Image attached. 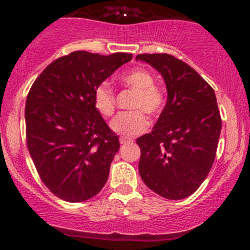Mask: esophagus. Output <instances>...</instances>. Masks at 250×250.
I'll return each instance as SVG.
<instances>
[{
  "instance_id": "1",
  "label": "esophagus",
  "mask_w": 250,
  "mask_h": 250,
  "mask_svg": "<svg viewBox=\"0 0 250 250\" xmlns=\"http://www.w3.org/2000/svg\"><path fill=\"white\" fill-rule=\"evenodd\" d=\"M131 140L129 139V137H125V136H121L120 137V143L121 145H125V143H130Z\"/></svg>"
}]
</instances>
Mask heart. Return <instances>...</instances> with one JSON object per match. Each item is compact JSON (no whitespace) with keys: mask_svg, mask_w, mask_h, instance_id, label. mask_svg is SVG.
<instances>
[{"mask_svg":"<svg viewBox=\"0 0 250 250\" xmlns=\"http://www.w3.org/2000/svg\"><path fill=\"white\" fill-rule=\"evenodd\" d=\"M122 82L136 91L130 108L134 110L120 113L111 122V129L123 136H135L148 128V117L157 116L165 107V94L155 85L154 76L146 69H135L122 77ZM94 105L103 117L108 119L115 113L116 97L114 89L102 82L94 90Z\"/></svg>","mask_w":250,"mask_h":250,"instance_id":"obj_1","label":"heart"}]
</instances>
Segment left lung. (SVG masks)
Wrapping results in <instances>:
<instances>
[{
  "mask_svg": "<svg viewBox=\"0 0 250 250\" xmlns=\"http://www.w3.org/2000/svg\"><path fill=\"white\" fill-rule=\"evenodd\" d=\"M159 70L168 100L153 131L136 140L143 182L169 200L188 197L202 185L219 145L220 110L214 89L190 65L169 54H140Z\"/></svg>",
  "mask_w": 250,
  "mask_h": 250,
  "instance_id": "left-lung-1",
  "label": "left lung"
}]
</instances>
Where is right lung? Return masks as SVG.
<instances>
[{"label": "right lung", "mask_w": 250, "mask_h": 250, "mask_svg": "<svg viewBox=\"0 0 250 250\" xmlns=\"http://www.w3.org/2000/svg\"><path fill=\"white\" fill-rule=\"evenodd\" d=\"M131 57L74 51L51 62L31 85L27 147L40 179L61 200L87 201L107 182L120 142L94 105V90Z\"/></svg>", "instance_id": "right-lung-1"}]
</instances>
